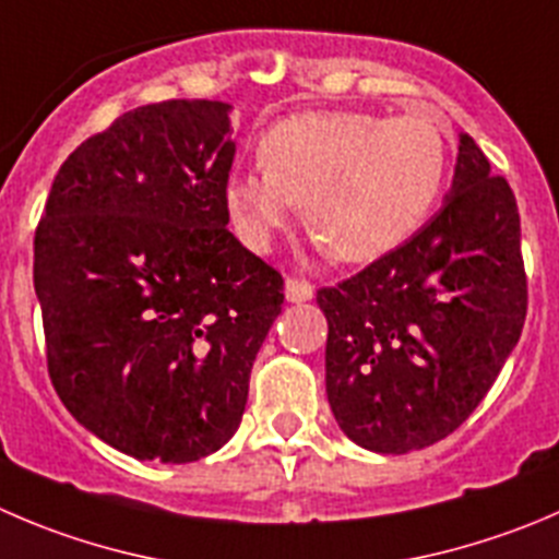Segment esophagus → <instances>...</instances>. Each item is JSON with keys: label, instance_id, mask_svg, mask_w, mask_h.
<instances>
[{"label": "esophagus", "instance_id": "1", "mask_svg": "<svg viewBox=\"0 0 559 559\" xmlns=\"http://www.w3.org/2000/svg\"><path fill=\"white\" fill-rule=\"evenodd\" d=\"M312 294H316V288H312V283H307V280H299V276H288V280H285V299L294 301V305L310 301Z\"/></svg>", "mask_w": 559, "mask_h": 559}]
</instances>
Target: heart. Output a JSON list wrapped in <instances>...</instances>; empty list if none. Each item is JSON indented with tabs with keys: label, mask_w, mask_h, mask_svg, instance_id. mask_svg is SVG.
Instances as JSON below:
<instances>
[{
	"label": "heart",
	"mask_w": 559,
	"mask_h": 559,
	"mask_svg": "<svg viewBox=\"0 0 559 559\" xmlns=\"http://www.w3.org/2000/svg\"><path fill=\"white\" fill-rule=\"evenodd\" d=\"M263 167L230 175L225 209L238 238L265 252L307 205V225L343 263L401 247L444 189L450 136L428 115L301 111L260 140Z\"/></svg>",
	"instance_id": "heart-1"
}]
</instances>
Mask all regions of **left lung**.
I'll return each mask as SVG.
<instances>
[{
    "label": "left lung",
    "mask_w": 559,
    "mask_h": 559,
    "mask_svg": "<svg viewBox=\"0 0 559 559\" xmlns=\"http://www.w3.org/2000/svg\"><path fill=\"white\" fill-rule=\"evenodd\" d=\"M318 307L329 406L359 448L423 450L480 406L522 337L527 274L513 189L469 134L439 214Z\"/></svg>",
    "instance_id": "left-lung-1"
}]
</instances>
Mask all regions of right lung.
Listing matches in <instances>:
<instances>
[{
    "mask_svg": "<svg viewBox=\"0 0 559 559\" xmlns=\"http://www.w3.org/2000/svg\"><path fill=\"white\" fill-rule=\"evenodd\" d=\"M230 104L162 100L84 140L35 230L46 362L68 412L140 461L189 464L241 425L283 276L227 230Z\"/></svg>",
    "mask_w": 559,
    "mask_h": 559,
    "instance_id": "right-lung-1",
    "label": "right lung"
}]
</instances>
